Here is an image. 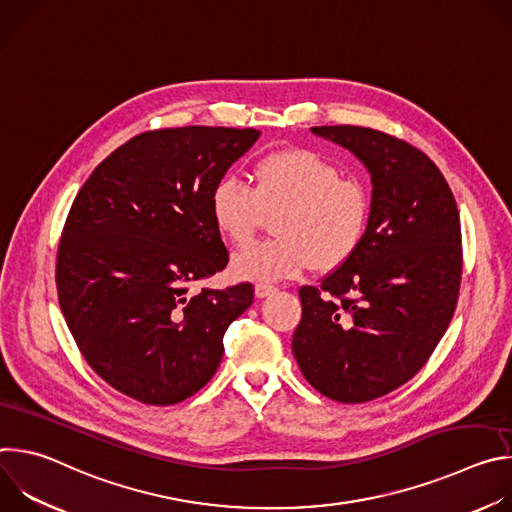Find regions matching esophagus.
<instances>
[{
	"instance_id": "obj_1",
	"label": "esophagus",
	"mask_w": 512,
	"mask_h": 512,
	"mask_svg": "<svg viewBox=\"0 0 512 512\" xmlns=\"http://www.w3.org/2000/svg\"><path fill=\"white\" fill-rule=\"evenodd\" d=\"M271 294H275V287L273 285H267V283H257L255 285V298L263 300V298H267Z\"/></svg>"
}]
</instances>
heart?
<instances>
[{"label": "heart", "instance_id": "obj_1", "mask_svg": "<svg viewBox=\"0 0 512 512\" xmlns=\"http://www.w3.org/2000/svg\"><path fill=\"white\" fill-rule=\"evenodd\" d=\"M283 208L279 239L255 243L231 261L237 279L271 283L298 277L312 263L318 269L342 265L360 245L369 225V194L356 180L306 148L263 156L255 164V190L225 176L210 190L216 231L233 245H247L265 212Z\"/></svg>", "mask_w": 512, "mask_h": 512}]
</instances>
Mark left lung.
I'll return each mask as SVG.
<instances>
[{
    "mask_svg": "<svg viewBox=\"0 0 512 512\" xmlns=\"http://www.w3.org/2000/svg\"><path fill=\"white\" fill-rule=\"evenodd\" d=\"M312 133L354 154L373 194L358 249L300 289L291 350L316 391L364 403L415 377L446 334L462 279L460 214L442 172L407 141L356 125Z\"/></svg>",
    "mask_w": 512,
    "mask_h": 512,
    "instance_id": "8db88e82",
    "label": "left lung"
}]
</instances>
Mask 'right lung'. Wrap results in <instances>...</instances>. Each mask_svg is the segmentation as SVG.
Here are the masks:
<instances>
[{"label":"right lung","instance_id":"obj_1","mask_svg":"<svg viewBox=\"0 0 512 512\" xmlns=\"http://www.w3.org/2000/svg\"><path fill=\"white\" fill-rule=\"evenodd\" d=\"M257 129L188 125L141 133L79 190L62 231L56 287L91 369L148 405L200 391L253 285L192 287L229 261L210 190L251 150Z\"/></svg>","mask_w":512,"mask_h":512}]
</instances>
